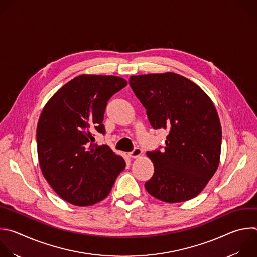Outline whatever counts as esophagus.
Returning <instances> with one entry per match:
<instances>
[{"instance_id":"34e87169","label":"esophagus","mask_w":257,"mask_h":257,"mask_svg":"<svg viewBox=\"0 0 257 257\" xmlns=\"http://www.w3.org/2000/svg\"><path fill=\"white\" fill-rule=\"evenodd\" d=\"M141 153H142V150H141L139 147H136V148H134L133 151L129 152L128 155H129V157H131V158H137V157H139V156L141 155Z\"/></svg>"}]
</instances>
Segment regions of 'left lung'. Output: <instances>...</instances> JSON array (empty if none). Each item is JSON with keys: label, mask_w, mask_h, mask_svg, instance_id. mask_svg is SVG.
Masks as SVG:
<instances>
[{"label": "left lung", "mask_w": 257, "mask_h": 257, "mask_svg": "<svg viewBox=\"0 0 257 257\" xmlns=\"http://www.w3.org/2000/svg\"><path fill=\"white\" fill-rule=\"evenodd\" d=\"M129 84L150 125L168 131L164 150L146 153L154 165L146 191L170 204L197 197L220 162L222 128L212 100L175 72L132 75Z\"/></svg>", "instance_id": "left-lung-1"}]
</instances>
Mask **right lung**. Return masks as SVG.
<instances>
[{"mask_svg": "<svg viewBox=\"0 0 257 257\" xmlns=\"http://www.w3.org/2000/svg\"><path fill=\"white\" fill-rule=\"evenodd\" d=\"M127 80L115 75L81 74L61 87L46 103L36 129L41 172L53 191L74 206L104 200L125 160L110 146H97L105 133L104 113L110 98Z\"/></svg>", "mask_w": 257, "mask_h": 257, "instance_id": "right-lung-1", "label": "right lung"}]
</instances>
